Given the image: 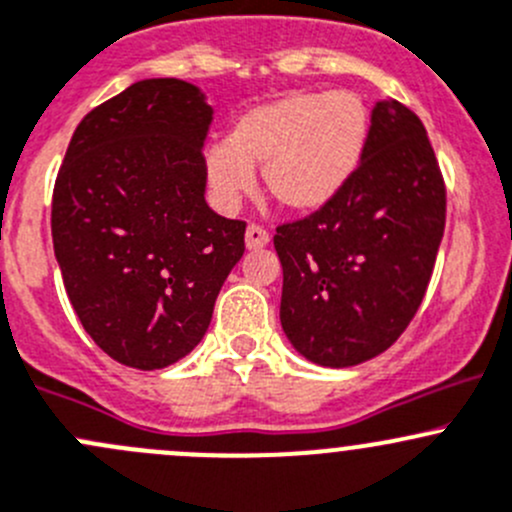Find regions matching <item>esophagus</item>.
I'll use <instances>...</instances> for the list:
<instances>
[{
	"instance_id": "obj_1",
	"label": "esophagus",
	"mask_w": 512,
	"mask_h": 512,
	"mask_svg": "<svg viewBox=\"0 0 512 512\" xmlns=\"http://www.w3.org/2000/svg\"><path fill=\"white\" fill-rule=\"evenodd\" d=\"M266 244H268V231L261 229V226L251 224L249 229H246V249L256 251V249H263Z\"/></svg>"
}]
</instances>
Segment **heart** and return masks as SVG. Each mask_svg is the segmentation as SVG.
I'll list each match as a JSON object with an SVG mask.
<instances>
[{"instance_id":"1","label":"heart","mask_w":512,"mask_h":512,"mask_svg":"<svg viewBox=\"0 0 512 512\" xmlns=\"http://www.w3.org/2000/svg\"><path fill=\"white\" fill-rule=\"evenodd\" d=\"M371 136V114L351 91H288L236 116L226 141L204 149L201 169L211 196L231 211L263 191L283 211L311 216L328 209L356 176Z\"/></svg>"}]
</instances>
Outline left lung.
Instances as JSON below:
<instances>
[{"mask_svg": "<svg viewBox=\"0 0 512 512\" xmlns=\"http://www.w3.org/2000/svg\"><path fill=\"white\" fill-rule=\"evenodd\" d=\"M445 229V189L421 119L383 96L366 154L328 209L278 226L281 326L306 361L381 356L416 316Z\"/></svg>", "mask_w": 512, "mask_h": 512, "instance_id": "8db88e82", "label": "left lung"}]
</instances>
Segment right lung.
<instances>
[{
	"label": "right lung",
	"mask_w": 512,
	"mask_h": 512,
	"mask_svg": "<svg viewBox=\"0 0 512 512\" xmlns=\"http://www.w3.org/2000/svg\"><path fill=\"white\" fill-rule=\"evenodd\" d=\"M214 106L181 79H141L84 116L52 199L54 256L96 346L156 371L206 336L244 256V221L206 204Z\"/></svg>",
	"instance_id": "right-lung-1"
}]
</instances>
